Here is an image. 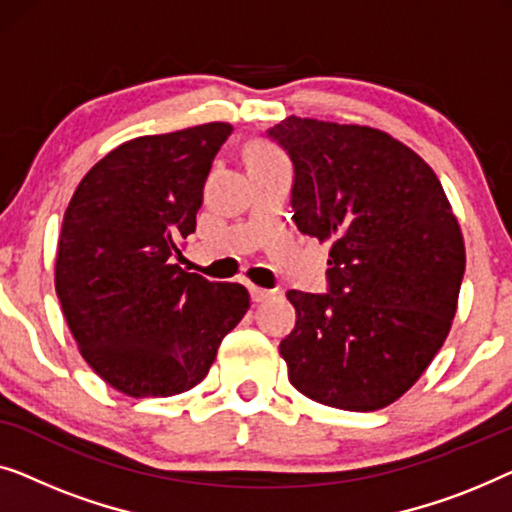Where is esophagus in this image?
I'll use <instances>...</instances> for the list:
<instances>
[{
	"instance_id": "obj_1",
	"label": "esophagus",
	"mask_w": 512,
	"mask_h": 512,
	"mask_svg": "<svg viewBox=\"0 0 512 512\" xmlns=\"http://www.w3.org/2000/svg\"><path fill=\"white\" fill-rule=\"evenodd\" d=\"M248 292H250V299L259 304V301H266L271 297L269 290H264V287H255V285H248Z\"/></svg>"
}]
</instances>
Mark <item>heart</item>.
<instances>
[{"label": "heart", "mask_w": 512, "mask_h": 512, "mask_svg": "<svg viewBox=\"0 0 512 512\" xmlns=\"http://www.w3.org/2000/svg\"><path fill=\"white\" fill-rule=\"evenodd\" d=\"M250 160H253V162H278L280 157H278L276 150H271L266 146H257L253 150V155H250Z\"/></svg>", "instance_id": "b5f03b06"}]
</instances>
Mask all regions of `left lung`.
<instances>
[{"label": "left lung", "instance_id": "obj_1", "mask_svg": "<svg viewBox=\"0 0 512 512\" xmlns=\"http://www.w3.org/2000/svg\"><path fill=\"white\" fill-rule=\"evenodd\" d=\"M266 136L294 167L292 220L327 241V292L290 290L280 341L308 399L378 410L413 387L448 336L466 253L441 181L380 129L285 118Z\"/></svg>", "mask_w": 512, "mask_h": 512}]
</instances>
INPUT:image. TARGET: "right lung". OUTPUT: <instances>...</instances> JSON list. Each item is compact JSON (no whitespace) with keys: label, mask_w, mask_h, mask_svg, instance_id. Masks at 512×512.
<instances>
[{"label":"right lung","mask_w":512,"mask_h":512,"mask_svg":"<svg viewBox=\"0 0 512 512\" xmlns=\"http://www.w3.org/2000/svg\"><path fill=\"white\" fill-rule=\"evenodd\" d=\"M227 122L139 136L92 167L64 213L55 290L81 355L129 397H171L206 378L246 315L236 283L176 264L197 227Z\"/></svg>","instance_id":"1"}]
</instances>
